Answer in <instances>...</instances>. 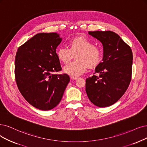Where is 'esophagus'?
I'll use <instances>...</instances> for the list:
<instances>
[{
    "label": "esophagus",
    "mask_w": 147,
    "mask_h": 147,
    "mask_svg": "<svg viewBox=\"0 0 147 147\" xmlns=\"http://www.w3.org/2000/svg\"><path fill=\"white\" fill-rule=\"evenodd\" d=\"M71 80H76L77 79H78V78H76V77H73V76H71Z\"/></svg>",
    "instance_id": "1"
}]
</instances>
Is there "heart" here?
Returning a JSON list of instances; mask_svg holds the SVG:
<instances>
[{"label":"heart","instance_id":"obj_1","mask_svg":"<svg viewBox=\"0 0 147 147\" xmlns=\"http://www.w3.org/2000/svg\"><path fill=\"white\" fill-rule=\"evenodd\" d=\"M68 47H59L56 51V56L59 61L68 63L76 55V61L63 68V72L71 76H79L89 67L95 68L101 62V50L94 46L93 43L85 37L72 38L68 42Z\"/></svg>","mask_w":147,"mask_h":147}]
</instances>
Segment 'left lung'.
I'll return each instance as SVG.
<instances>
[{"instance_id":"8db88e82","label":"left lung","mask_w":147,"mask_h":147,"mask_svg":"<svg viewBox=\"0 0 147 147\" xmlns=\"http://www.w3.org/2000/svg\"><path fill=\"white\" fill-rule=\"evenodd\" d=\"M103 45V59L93 75L86 79V93L90 100L99 107H109L125 93L131 81V49L118 34L111 31H89Z\"/></svg>"}]
</instances>
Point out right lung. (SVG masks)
<instances>
[{
	"instance_id": "obj_1",
	"label": "right lung",
	"mask_w": 147,
	"mask_h": 147,
	"mask_svg": "<svg viewBox=\"0 0 147 147\" xmlns=\"http://www.w3.org/2000/svg\"><path fill=\"white\" fill-rule=\"evenodd\" d=\"M62 39L57 32L38 33L16 53L14 72L18 88L37 109L47 111L56 107L70 80L66 74H54L62 69L56 56Z\"/></svg>"
}]
</instances>
